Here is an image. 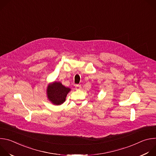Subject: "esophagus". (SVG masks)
Masks as SVG:
<instances>
[{"label": "esophagus", "instance_id": "1", "mask_svg": "<svg viewBox=\"0 0 156 156\" xmlns=\"http://www.w3.org/2000/svg\"><path fill=\"white\" fill-rule=\"evenodd\" d=\"M75 88H76V90H81V86L80 84H76L75 86Z\"/></svg>", "mask_w": 156, "mask_h": 156}]
</instances>
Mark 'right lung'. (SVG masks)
<instances>
[{
  "label": "right lung",
  "instance_id": "right-lung-1",
  "mask_svg": "<svg viewBox=\"0 0 156 156\" xmlns=\"http://www.w3.org/2000/svg\"><path fill=\"white\" fill-rule=\"evenodd\" d=\"M70 91V88L64 86L60 82L54 81L48 84V98L53 104L61 105L65 101L66 95Z\"/></svg>",
  "mask_w": 156,
  "mask_h": 156
}]
</instances>
